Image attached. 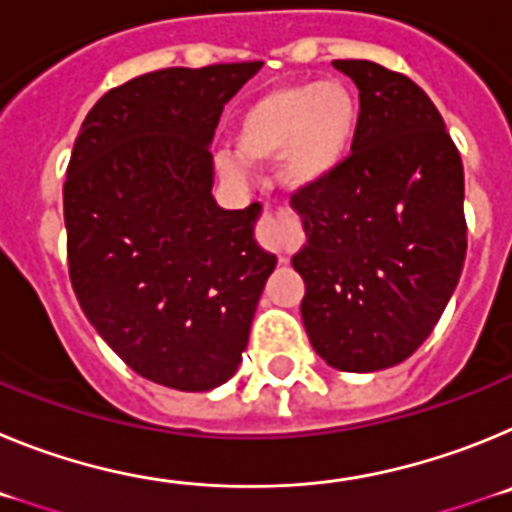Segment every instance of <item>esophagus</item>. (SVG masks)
<instances>
[{
    "mask_svg": "<svg viewBox=\"0 0 512 512\" xmlns=\"http://www.w3.org/2000/svg\"><path fill=\"white\" fill-rule=\"evenodd\" d=\"M256 238H259L266 251L282 253V228L277 223V212H264V217L259 220V228H256Z\"/></svg>",
    "mask_w": 512,
    "mask_h": 512,
    "instance_id": "obj_1",
    "label": "esophagus"
}]
</instances>
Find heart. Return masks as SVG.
<instances>
[{"mask_svg":"<svg viewBox=\"0 0 512 512\" xmlns=\"http://www.w3.org/2000/svg\"><path fill=\"white\" fill-rule=\"evenodd\" d=\"M359 122V97L341 81L284 84L248 104L235 130L238 153L223 151L217 166L230 179H243V157L274 161L282 156L287 187H315L346 161Z\"/></svg>","mask_w":512,"mask_h":512,"instance_id":"1","label":"heart"}]
</instances>
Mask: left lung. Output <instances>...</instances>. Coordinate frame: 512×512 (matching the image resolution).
<instances>
[{
    "mask_svg": "<svg viewBox=\"0 0 512 512\" xmlns=\"http://www.w3.org/2000/svg\"><path fill=\"white\" fill-rule=\"evenodd\" d=\"M359 87L351 153L292 192L307 243L302 323L320 359L379 372L413 356L454 295L467 256L464 166L443 117L408 76L333 61Z\"/></svg>",
    "mask_w": 512,
    "mask_h": 512,
    "instance_id": "1",
    "label": "left lung"
}]
</instances>
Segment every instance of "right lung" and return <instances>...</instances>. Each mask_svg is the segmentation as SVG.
Listing matches in <instances>:
<instances>
[{"mask_svg":"<svg viewBox=\"0 0 512 512\" xmlns=\"http://www.w3.org/2000/svg\"><path fill=\"white\" fill-rule=\"evenodd\" d=\"M264 61L161 69L110 89L81 122L63 184L81 310L140 377L205 392L235 374L277 256L261 205L212 197L210 140Z\"/></svg>","mask_w":512,"mask_h":512,"instance_id":"obj_1","label":"right lung"}]
</instances>
